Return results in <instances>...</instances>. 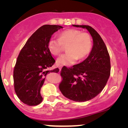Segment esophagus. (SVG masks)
<instances>
[{"label":"esophagus","mask_w":128,"mask_h":128,"mask_svg":"<svg viewBox=\"0 0 128 128\" xmlns=\"http://www.w3.org/2000/svg\"><path fill=\"white\" fill-rule=\"evenodd\" d=\"M58 68H59V70H61V69H62V66H61V65H59V66H58Z\"/></svg>","instance_id":"1"}]
</instances>
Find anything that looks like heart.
<instances>
[{
    "label": "heart",
    "mask_w": 128,
    "mask_h": 128,
    "mask_svg": "<svg viewBox=\"0 0 128 128\" xmlns=\"http://www.w3.org/2000/svg\"><path fill=\"white\" fill-rule=\"evenodd\" d=\"M68 46V52L60 55L56 60L58 65L70 66L77 59L86 57L91 51L92 40L90 34L76 29H68L59 34V38L52 37L48 41V49L53 55L58 56Z\"/></svg>",
    "instance_id": "1"
}]
</instances>
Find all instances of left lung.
Returning <instances> with one entry per match:
<instances>
[{"label": "left lung", "instance_id": "1", "mask_svg": "<svg viewBox=\"0 0 128 128\" xmlns=\"http://www.w3.org/2000/svg\"><path fill=\"white\" fill-rule=\"evenodd\" d=\"M73 26L87 29L92 38L93 46L83 62L70 68H62V80L59 88L68 98L83 102L93 98L106 86L111 72V63L106 45L93 28L86 25Z\"/></svg>", "mask_w": 128, "mask_h": 128}]
</instances>
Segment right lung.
<instances>
[{
	"label": "right lung",
	"mask_w": 128,
	"mask_h": 128,
	"mask_svg": "<svg viewBox=\"0 0 128 128\" xmlns=\"http://www.w3.org/2000/svg\"><path fill=\"white\" fill-rule=\"evenodd\" d=\"M57 25H44L33 33L20 50L13 71L14 90L18 98L29 106H37L42 101L40 90L45 78L58 68L47 70L55 64L48 49L49 40L54 32L62 28Z\"/></svg>",
	"instance_id": "right-lung-1"
}]
</instances>
